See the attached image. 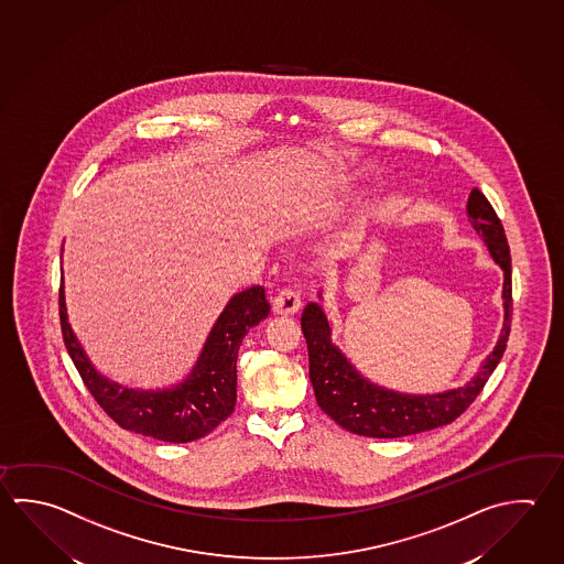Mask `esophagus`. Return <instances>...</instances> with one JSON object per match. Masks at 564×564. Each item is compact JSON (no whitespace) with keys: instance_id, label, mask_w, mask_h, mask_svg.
<instances>
[{"instance_id":"esophagus-1","label":"esophagus","mask_w":564,"mask_h":564,"mask_svg":"<svg viewBox=\"0 0 564 564\" xmlns=\"http://www.w3.org/2000/svg\"><path fill=\"white\" fill-rule=\"evenodd\" d=\"M301 305L303 303L295 289H279L273 297V311L279 315H295Z\"/></svg>"}]
</instances>
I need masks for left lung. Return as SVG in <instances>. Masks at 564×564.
<instances>
[{"instance_id": "8db88e82", "label": "left lung", "mask_w": 564, "mask_h": 564, "mask_svg": "<svg viewBox=\"0 0 564 564\" xmlns=\"http://www.w3.org/2000/svg\"><path fill=\"white\" fill-rule=\"evenodd\" d=\"M468 221L489 247L490 256L505 269V327L495 351L477 377L457 391L443 394L393 393L365 381L347 359L330 345L329 323L315 303H308L301 315V329L307 340L308 379L321 409L355 435L397 438L448 425L463 415L477 399L507 349L512 319V269L505 227L485 193L473 189L468 197Z\"/></svg>"}]
</instances>
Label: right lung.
<instances>
[{"label":"right lung","mask_w":564,"mask_h":564,"mask_svg":"<svg viewBox=\"0 0 564 564\" xmlns=\"http://www.w3.org/2000/svg\"><path fill=\"white\" fill-rule=\"evenodd\" d=\"M267 315L265 289L251 288L235 295L215 323L189 379L175 389L143 393L121 389L94 371L67 323L64 285H59V321L65 349L91 397L121 429L167 443H189L209 435L234 413L237 352L247 330Z\"/></svg>","instance_id":"right-lung-1"}]
</instances>
